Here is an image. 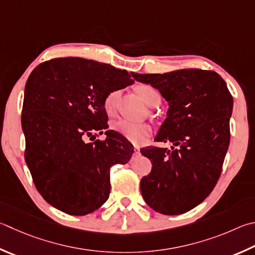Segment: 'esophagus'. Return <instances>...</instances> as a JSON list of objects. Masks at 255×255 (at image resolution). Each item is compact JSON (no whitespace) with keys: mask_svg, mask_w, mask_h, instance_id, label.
Returning a JSON list of instances; mask_svg holds the SVG:
<instances>
[{"mask_svg":"<svg viewBox=\"0 0 255 255\" xmlns=\"http://www.w3.org/2000/svg\"><path fill=\"white\" fill-rule=\"evenodd\" d=\"M133 150H135V152H133V154H135V155L139 154V148H138V147H135V149H133Z\"/></svg>","mask_w":255,"mask_h":255,"instance_id":"esophagus-1","label":"esophagus"}]
</instances>
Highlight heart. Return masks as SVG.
I'll list each match as a JSON object with an SVG mask.
<instances>
[{
	"label": "heart",
	"mask_w": 255,
	"mask_h": 255,
	"mask_svg": "<svg viewBox=\"0 0 255 255\" xmlns=\"http://www.w3.org/2000/svg\"><path fill=\"white\" fill-rule=\"evenodd\" d=\"M136 92L139 95L140 98L145 101V104L149 107H156L160 103V94L159 91L150 85H138L136 87ZM119 92L114 91L107 96L105 99V109L108 114H112L115 107L116 101L118 99ZM112 129L115 132H118L124 136L126 139L133 143H140L150 133V127L146 124H136L128 122L125 119L116 120L112 124Z\"/></svg>",
	"instance_id": "b5f03b06"
}]
</instances>
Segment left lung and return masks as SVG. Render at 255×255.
Instances as JSON below:
<instances>
[{
	"label": "left lung",
	"mask_w": 255,
	"mask_h": 255,
	"mask_svg": "<svg viewBox=\"0 0 255 255\" xmlns=\"http://www.w3.org/2000/svg\"><path fill=\"white\" fill-rule=\"evenodd\" d=\"M133 78L156 88L168 103L167 118L155 140L174 145L140 150L152 165L141 178L142 198L160 214H183L201 204L220 178L233 98L222 77L210 70L133 73Z\"/></svg>",
	"instance_id": "1"
}]
</instances>
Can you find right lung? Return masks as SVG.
<instances>
[{"instance_id":"1","label":"right lung","mask_w":255,"mask_h":255,"mask_svg":"<svg viewBox=\"0 0 255 255\" xmlns=\"http://www.w3.org/2000/svg\"><path fill=\"white\" fill-rule=\"evenodd\" d=\"M133 73L75 57L49 60L31 72L22 109L24 157L50 205L87 215L108 200L110 167L128 163L133 147L113 130L105 140H95V132L108 128L105 99L132 85Z\"/></svg>"}]
</instances>
